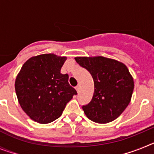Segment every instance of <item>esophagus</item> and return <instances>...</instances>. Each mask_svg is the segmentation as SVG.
<instances>
[{
    "label": "esophagus",
    "mask_w": 154,
    "mask_h": 154,
    "mask_svg": "<svg viewBox=\"0 0 154 154\" xmlns=\"http://www.w3.org/2000/svg\"><path fill=\"white\" fill-rule=\"evenodd\" d=\"M75 89H76V91H77V92H79V89H80V85H77V86L75 87Z\"/></svg>",
    "instance_id": "34e87169"
}]
</instances>
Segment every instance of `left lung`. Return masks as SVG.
<instances>
[{
  "instance_id": "left-lung-1",
  "label": "left lung",
  "mask_w": 154,
  "mask_h": 154,
  "mask_svg": "<svg viewBox=\"0 0 154 154\" xmlns=\"http://www.w3.org/2000/svg\"><path fill=\"white\" fill-rule=\"evenodd\" d=\"M76 62L89 72L94 81V94L82 106L85 116L98 123L112 122L122 114L131 100L133 79L127 67L114 59L75 57Z\"/></svg>"
}]
</instances>
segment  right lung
<instances>
[{
  "mask_svg": "<svg viewBox=\"0 0 154 154\" xmlns=\"http://www.w3.org/2000/svg\"><path fill=\"white\" fill-rule=\"evenodd\" d=\"M66 57L44 54L31 57L23 65L15 80L20 106L35 122L46 124L62 116L65 106L77 94L61 69Z\"/></svg>",
  "mask_w": 154,
  "mask_h": 154,
  "instance_id": "obj_1",
  "label": "right lung"
}]
</instances>
